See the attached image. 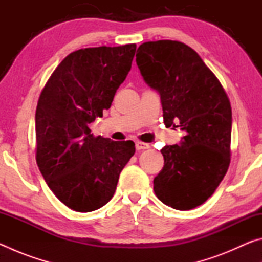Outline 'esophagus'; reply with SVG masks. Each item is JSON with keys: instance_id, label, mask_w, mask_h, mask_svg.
Segmentation results:
<instances>
[{"instance_id": "esophagus-1", "label": "esophagus", "mask_w": 262, "mask_h": 262, "mask_svg": "<svg viewBox=\"0 0 262 262\" xmlns=\"http://www.w3.org/2000/svg\"><path fill=\"white\" fill-rule=\"evenodd\" d=\"M135 147L137 150H145V149H149L150 145L148 143H144V142H136L135 143Z\"/></svg>"}]
</instances>
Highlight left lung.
I'll return each mask as SVG.
<instances>
[{
    "label": "left lung",
    "instance_id": "8db88e82",
    "mask_svg": "<svg viewBox=\"0 0 262 262\" xmlns=\"http://www.w3.org/2000/svg\"><path fill=\"white\" fill-rule=\"evenodd\" d=\"M136 64L161 97L165 126L179 127V144L165 145L164 167L154 179L157 198L189 210L210 198L230 164L232 112L227 94L200 55L180 41L158 40L137 48Z\"/></svg>",
    "mask_w": 262,
    "mask_h": 262
}]
</instances>
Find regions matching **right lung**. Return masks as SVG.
<instances>
[{"label": "right lung", "instance_id": "obj_1", "mask_svg": "<svg viewBox=\"0 0 262 262\" xmlns=\"http://www.w3.org/2000/svg\"><path fill=\"white\" fill-rule=\"evenodd\" d=\"M136 45L84 48L62 60L41 91L35 111L37 164L43 179L70 209L105 206L122 168L135 154L132 141L91 134L132 68Z\"/></svg>", "mask_w": 262, "mask_h": 262}]
</instances>
